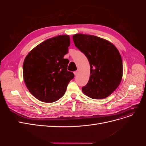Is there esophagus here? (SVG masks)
Returning a JSON list of instances; mask_svg holds the SVG:
<instances>
[{"instance_id": "34e87169", "label": "esophagus", "mask_w": 146, "mask_h": 146, "mask_svg": "<svg viewBox=\"0 0 146 146\" xmlns=\"http://www.w3.org/2000/svg\"><path fill=\"white\" fill-rule=\"evenodd\" d=\"M78 70H76V71H75V72H74V75H75V76H76L78 74Z\"/></svg>"}]
</instances>
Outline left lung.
I'll return each mask as SVG.
<instances>
[{
    "instance_id": "8db88e82",
    "label": "left lung",
    "mask_w": 146,
    "mask_h": 146,
    "mask_svg": "<svg viewBox=\"0 0 146 146\" xmlns=\"http://www.w3.org/2000/svg\"><path fill=\"white\" fill-rule=\"evenodd\" d=\"M74 44L90 64V77L82 90L92 99L107 98L120 84L123 73L121 56L113 44L93 35H73Z\"/></svg>"
}]
</instances>
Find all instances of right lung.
Returning <instances> with one entry per match:
<instances>
[{
	"label": "right lung",
	"mask_w": 146,
	"mask_h": 146,
	"mask_svg": "<svg viewBox=\"0 0 146 146\" xmlns=\"http://www.w3.org/2000/svg\"><path fill=\"white\" fill-rule=\"evenodd\" d=\"M70 45L69 35L48 39L26 56L23 64L24 80L35 98L51 103L64 96L68 83L74 77L67 70L69 61L64 59Z\"/></svg>",
	"instance_id": "obj_1"
}]
</instances>
